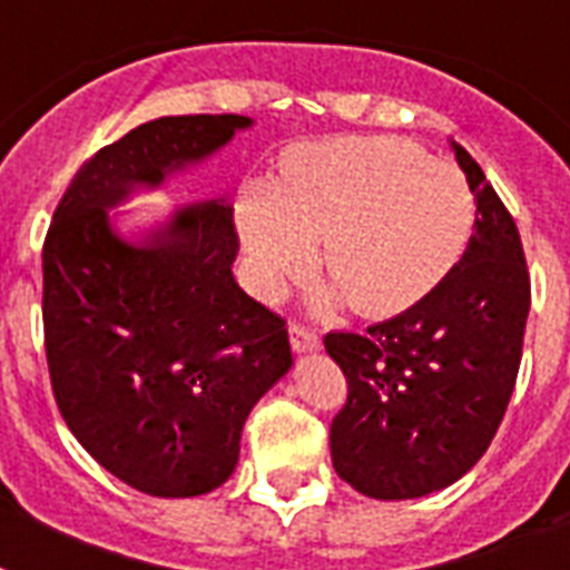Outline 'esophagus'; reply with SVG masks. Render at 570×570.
<instances>
[{"label": "esophagus", "instance_id": "1", "mask_svg": "<svg viewBox=\"0 0 570 570\" xmlns=\"http://www.w3.org/2000/svg\"><path fill=\"white\" fill-rule=\"evenodd\" d=\"M289 345H293L295 354H307V351H318L322 340H318V333L309 331V327L289 325Z\"/></svg>", "mask_w": 570, "mask_h": 570}]
</instances>
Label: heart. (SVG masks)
Here are the masks:
<instances>
[{
	"instance_id": "heart-1",
	"label": "heart",
	"mask_w": 570,
	"mask_h": 570,
	"mask_svg": "<svg viewBox=\"0 0 570 570\" xmlns=\"http://www.w3.org/2000/svg\"><path fill=\"white\" fill-rule=\"evenodd\" d=\"M474 198L439 160L390 137L309 142L239 202V230L263 295L309 261L363 316H397L428 298L469 243Z\"/></svg>"
}]
</instances>
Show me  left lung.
<instances>
[{
	"instance_id": "1",
	"label": "left lung",
	"mask_w": 570,
	"mask_h": 570,
	"mask_svg": "<svg viewBox=\"0 0 570 570\" xmlns=\"http://www.w3.org/2000/svg\"><path fill=\"white\" fill-rule=\"evenodd\" d=\"M478 205L474 234L445 281L401 316L327 333L348 381L331 424L333 469L365 498L410 501L469 474L515 390L530 275L515 222L478 160L451 140Z\"/></svg>"
}]
</instances>
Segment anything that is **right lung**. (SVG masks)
I'll use <instances>...</instances> for the list:
<instances>
[{"label":"right lung","instance_id":"add662e5","mask_svg":"<svg viewBox=\"0 0 570 570\" xmlns=\"http://www.w3.org/2000/svg\"><path fill=\"white\" fill-rule=\"evenodd\" d=\"M239 114L160 117L92 155L43 243L46 360L58 410L92 460L137 492L196 498L239 460L252 406L293 368L284 318L234 281L225 198L178 210L137 243L110 222L252 128Z\"/></svg>","mask_w":570,"mask_h":570}]
</instances>
